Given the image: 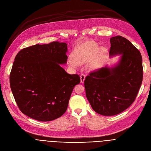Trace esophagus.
Returning <instances> with one entry per match:
<instances>
[{"label": "esophagus", "instance_id": "esophagus-1", "mask_svg": "<svg viewBox=\"0 0 151 151\" xmlns=\"http://www.w3.org/2000/svg\"><path fill=\"white\" fill-rule=\"evenodd\" d=\"M85 77H86V75L84 74H81V76H80V79H81V83H83L84 81V80H85Z\"/></svg>", "mask_w": 151, "mask_h": 151}]
</instances>
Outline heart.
Segmentation results:
<instances>
[{
    "label": "heart",
    "mask_w": 151,
    "mask_h": 151,
    "mask_svg": "<svg viewBox=\"0 0 151 151\" xmlns=\"http://www.w3.org/2000/svg\"><path fill=\"white\" fill-rule=\"evenodd\" d=\"M99 47L96 43L89 42L80 46L74 54V60L70 61L71 65L73 67H77L78 64H84L90 61L96 54L88 65L90 70H95L99 68L105 59L107 51L102 48L99 50Z\"/></svg>",
    "instance_id": "obj_1"
}]
</instances>
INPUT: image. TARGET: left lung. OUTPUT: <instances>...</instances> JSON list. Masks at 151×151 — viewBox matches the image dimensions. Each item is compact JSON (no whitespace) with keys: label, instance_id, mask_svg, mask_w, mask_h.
Segmentation results:
<instances>
[{"label":"left lung","instance_id":"left-lung-1","mask_svg":"<svg viewBox=\"0 0 151 151\" xmlns=\"http://www.w3.org/2000/svg\"><path fill=\"white\" fill-rule=\"evenodd\" d=\"M110 56L120 55L116 64L90 73L84 80L86 97L92 109L103 116L119 114L134 101L142 81L139 51L122 36L110 38Z\"/></svg>","mask_w":151,"mask_h":151}]
</instances>
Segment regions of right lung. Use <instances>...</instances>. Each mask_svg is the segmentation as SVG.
I'll list each match as a JSON object with an SVG mask.
<instances>
[{"label": "right lung", "mask_w": 151, "mask_h": 151, "mask_svg": "<svg viewBox=\"0 0 151 151\" xmlns=\"http://www.w3.org/2000/svg\"><path fill=\"white\" fill-rule=\"evenodd\" d=\"M67 44L53 42L21 50L10 75V88L21 111L39 121H51L65 113L77 74L70 75L60 65L67 60Z\"/></svg>", "instance_id": "right-lung-1"}]
</instances>
